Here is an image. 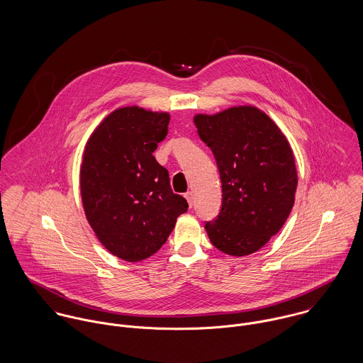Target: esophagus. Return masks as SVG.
I'll list each match as a JSON object with an SVG mask.
<instances>
[{
  "instance_id": "esophagus-1",
  "label": "esophagus",
  "mask_w": 363,
  "mask_h": 363,
  "mask_svg": "<svg viewBox=\"0 0 363 363\" xmlns=\"http://www.w3.org/2000/svg\"><path fill=\"white\" fill-rule=\"evenodd\" d=\"M185 198H186V201L189 203V206L192 207V206H194V194H192V192H186V194H185Z\"/></svg>"
}]
</instances>
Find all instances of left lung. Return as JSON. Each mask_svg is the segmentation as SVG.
<instances>
[{
	"label": "left lung",
	"instance_id": "left-lung-1",
	"mask_svg": "<svg viewBox=\"0 0 363 363\" xmlns=\"http://www.w3.org/2000/svg\"><path fill=\"white\" fill-rule=\"evenodd\" d=\"M194 122L223 184L221 211L204 225L210 242L230 256L255 253L281 230L295 203L292 149L276 122L253 106L196 114Z\"/></svg>",
	"mask_w": 363,
	"mask_h": 363
}]
</instances>
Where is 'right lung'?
<instances>
[{
    "instance_id": "right-lung-1",
    "label": "right lung",
    "mask_w": 363,
    "mask_h": 363,
    "mask_svg": "<svg viewBox=\"0 0 363 363\" xmlns=\"http://www.w3.org/2000/svg\"><path fill=\"white\" fill-rule=\"evenodd\" d=\"M168 123V113L121 107L96 126L84 146L81 196L87 223L101 245L125 262L155 255L188 210L153 156Z\"/></svg>"
}]
</instances>
